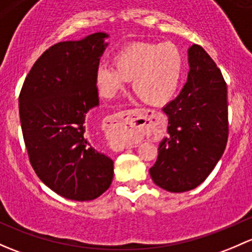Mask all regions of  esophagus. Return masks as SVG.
Segmentation results:
<instances>
[{
    "instance_id": "obj_1",
    "label": "esophagus",
    "mask_w": 252,
    "mask_h": 252,
    "mask_svg": "<svg viewBox=\"0 0 252 252\" xmlns=\"http://www.w3.org/2000/svg\"><path fill=\"white\" fill-rule=\"evenodd\" d=\"M148 114L141 109H129L116 113L109 119V139L118 148L136 147L149 128Z\"/></svg>"
}]
</instances>
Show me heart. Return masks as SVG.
<instances>
[{
  "instance_id": "obj_1",
  "label": "heart",
  "mask_w": 252,
  "mask_h": 252,
  "mask_svg": "<svg viewBox=\"0 0 252 252\" xmlns=\"http://www.w3.org/2000/svg\"><path fill=\"white\" fill-rule=\"evenodd\" d=\"M114 65L102 64L95 71L99 93L113 98L132 80L134 93L150 105L170 102L180 88L184 61L172 42H136L114 57Z\"/></svg>"
}]
</instances>
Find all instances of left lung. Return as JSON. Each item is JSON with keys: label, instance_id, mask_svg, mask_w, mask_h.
Wrapping results in <instances>:
<instances>
[{"label": "left lung", "instance_id": "left-lung-1", "mask_svg": "<svg viewBox=\"0 0 252 252\" xmlns=\"http://www.w3.org/2000/svg\"><path fill=\"white\" fill-rule=\"evenodd\" d=\"M189 74L180 94L162 108L167 133L149 173L160 188L182 193L206 180L228 139L227 85L221 70L199 45L188 51Z\"/></svg>", "mask_w": 252, "mask_h": 252}]
</instances>
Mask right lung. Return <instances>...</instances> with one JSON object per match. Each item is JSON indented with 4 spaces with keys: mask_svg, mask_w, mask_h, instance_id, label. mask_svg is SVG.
I'll use <instances>...</instances> for the list:
<instances>
[{
    "mask_svg": "<svg viewBox=\"0 0 252 252\" xmlns=\"http://www.w3.org/2000/svg\"><path fill=\"white\" fill-rule=\"evenodd\" d=\"M104 32L49 47L35 62L19 94L30 164L48 188L70 200H93L110 187L113 160L93 147L85 118L98 105L95 71Z\"/></svg>",
    "mask_w": 252,
    "mask_h": 252,
    "instance_id": "obj_1",
    "label": "right lung"
}]
</instances>
